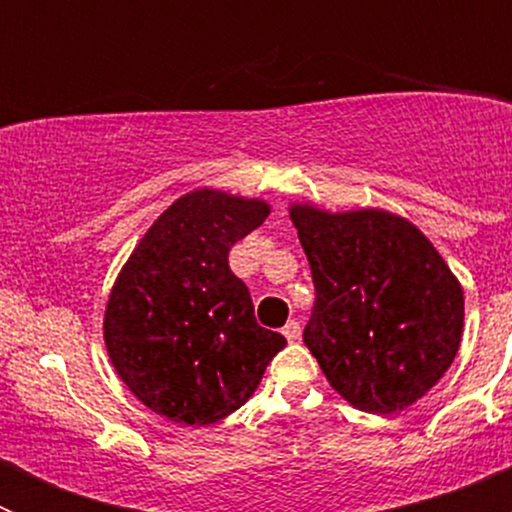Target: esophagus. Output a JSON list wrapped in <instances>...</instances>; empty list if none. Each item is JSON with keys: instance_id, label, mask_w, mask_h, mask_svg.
Masks as SVG:
<instances>
[{"instance_id": "1", "label": "esophagus", "mask_w": 512, "mask_h": 512, "mask_svg": "<svg viewBox=\"0 0 512 512\" xmlns=\"http://www.w3.org/2000/svg\"><path fill=\"white\" fill-rule=\"evenodd\" d=\"M282 333H284V338H287L289 343L300 341V333H302L300 323H297V320H289V323L282 328Z\"/></svg>"}]
</instances>
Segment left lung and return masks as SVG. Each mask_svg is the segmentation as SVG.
<instances>
[{
	"label": "left lung",
	"mask_w": 512,
	"mask_h": 512,
	"mask_svg": "<svg viewBox=\"0 0 512 512\" xmlns=\"http://www.w3.org/2000/svg\"><path fill=\"white\" fill-rule=\"evenodd\" d=\"M307 253L315 305L305 346L330 387L364 413L392 415L454 361L464 292L433 243L384 210H289Z\"/></svg>",
	"instance_id": "1"
}]
</instances>
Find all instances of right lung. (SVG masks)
<instances>
[{"mask_svg":"<svg viewBox=\"0 0 512 512\" xmlns=\"http://www.w3.org/2000/svg\"><path fill=\"white\" fill-rule=\"evenodd\" d=\"M269 215L261 200L197 189L140 238L104 310L115 372L146 408L210 425L259 387L282 333L256 323L248 287L228 266L235 243Z\"/></svg>","mask_w":512,"mask_h":512,"instance_id":"1","label":"right lung"}]
</instances>
